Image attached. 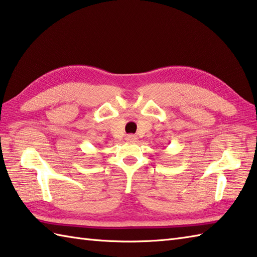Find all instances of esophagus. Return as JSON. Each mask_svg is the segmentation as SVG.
<instances>
[{"label": "esophagus", "mask_w": 257, "mask_h": 257, "mask_svg": "<svg viewBox=\"0 0 257 257\" xmlns=\"http://www.w3.org/2000/svg\"><path fill=\"white\" fill-rule=\"evenodd\" d=\"M137 136H135V135H128L127 137H125V140H127L128 143H136L137 142Z\"/></svg>", "instance_id": "esophagus-1"}]
</instances>
